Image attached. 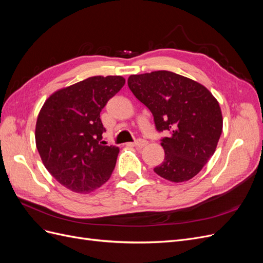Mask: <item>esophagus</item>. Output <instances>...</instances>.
I'll return each instance as SVG.
<instances>
[{"label":"esophagus","mask_w":263,"mask_h":263,"mask_svg":"<svg viewBox=\"0 0 263 263\" xmlns=\"http://www.w3.org/2000/svg\"><path fill=\"white\" fill-rule=\"evenodd\" d=\"M147 144H148V141L145 140V139H137L136 141L134 142V145L136 146V147H139V148H142V147L147 146Z\"/></svg>","instance_id":"esophagus-1"}]
</instances>
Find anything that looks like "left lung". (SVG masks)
<instances>
[{
	"mask_svg": "<svg viewBox=\"0 0 263 263\" xmlns=\"http://www.w3.org/2000/svg\"><path fill=\"white\" fill-rule=\"evenodd\" d=\"M127 82L153 113L157 130L170 134L161 139L164 160L154 171L174 183L195 177L214 155L221 135L218 101L203 84L165 70L132 74Z\"/></svg>",
	"mask_w": 263,
	"mask_h": 263,
	"instance_id": "left-lung-1",
	"label": "left lung"
}]
</instances>
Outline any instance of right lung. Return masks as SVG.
Instances as JSON below:
<instances>
[{
	"mask_svg": "<svg viewBox=\"0 0 263 263\" xmlns=\"http://www.w3.org/2000/svg\"><path fill=\"white\" fill-rule=\"evenodd\" d=\"M124 84L121 76L87 78L53 92L41 108L37 150L48 172L72 192L97 190L115 168L119 148L101 141L100 113Z\"/></svg>",
	"mask_w": 263,
	"mask_h": 263,
	"instance_id": "add662e5",
	"label": "right lung"
}]
</instances>
